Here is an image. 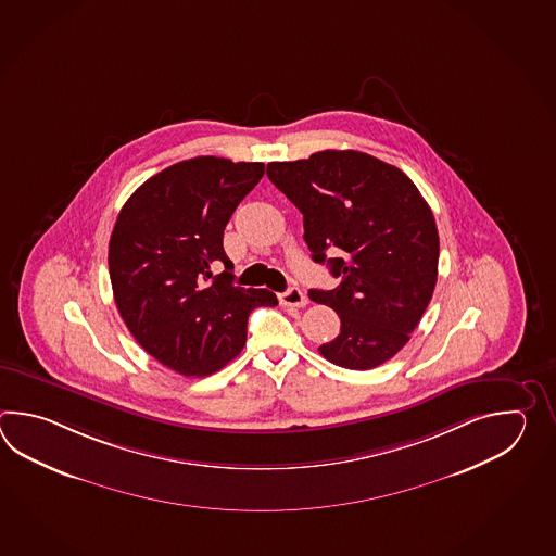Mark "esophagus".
Returning a JSON list of instances; mask_svg holds the SVG:
<instances>
[{
    "label": "esophagus",
    "instance_id": "esophagus-1",
    "mask_svg": "<svg viewBox=\"0 0 556 556\" xmlns=\"http://www.w3.org/2000/svg\"><path fill=\"white\" fill-rule=\"evenodd\" d=\"M280 298V304L282 306H290V307H304L307 304V298L300 288H288L286 292H282V294L278 295Z\"/></svg>",
    "mask_w": 556,
    "mask_h": 556
}]
</instances>
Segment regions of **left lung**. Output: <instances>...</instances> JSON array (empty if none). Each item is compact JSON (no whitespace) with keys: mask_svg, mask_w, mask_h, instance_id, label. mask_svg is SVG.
<instances>
[{"mask_svg":"<svg viewBox=\"0 0 556 556\" xmlns=\"http://www.w3.org/2000/svg\"><path fill=\"white\" fill-rule=\"evenodd\" d=\"M266 175L304 214L314 262L340 278L333 290H309L342 321L319 354L348 369L381 366L409 342L438 282V226L426 199L397 166L359 151L268 163Z\"/></svg>","mask_w":556,"mask_h":556,"instance_id":"8db88e82","label":"left lung"}]
</instances>
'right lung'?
<instances>
[{
	"label": "right lung",
	"instance_id": "obj_1",
	"mask_svg": "<svg viewBox=\"0 0 556 556\" xmlns=\"http://www.w3.org/2000/svg\"><path fill=\"white\" fill-rule=\"evenodd\" d=\"M264 163L197 156L142 182L109 240L115 304L147 354L187 378L211 376L247 343L250 312L276 306L270 290L232 286L225 228L261 182ZM223 261L226 273L212 276Z\"/></svg>",
	"mask_w": 556,
	"mask_h": 556
}]
</instances>
